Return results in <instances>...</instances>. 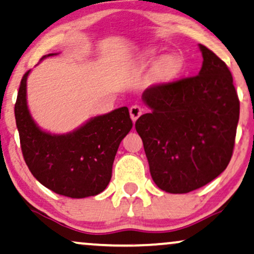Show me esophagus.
Wrapping results in <instances>:
<instances>
[{
    "mask_svg": "<svg viewBox=\"0 0 254 254\" xmlns=\"http://www.w3.org/2000/svg\"><path fill=\"white\" fill-rule=\"evenodd\" d=\"M142 111L143 110L138 107V105H132V107L130 108V117H131V120H132L133 123L138 120V118L142 116Z\"/></svg>",
    "mask_w": 254,
    "mask_h": 254,
    "instance_id": "obj_1",
    "label": "esophagus"
}]
</instances>
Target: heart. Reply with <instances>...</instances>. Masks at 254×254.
<instances>
[{"label": "heart", "instance_id": "obj_1", "mask_svg": "<svg viewBox=\"0 0 254 254\" xmlns=\"http://www.w3.org/2000/svg\"><path fill=\"white\" fill-rule=\"evenodd\" d=\"M157 59V51L149 50L144 54V62L145 63H155ZM183 69V62L178 56L169 55L163 56L157 62L153 64V68L151 70V79L156 84H166V83L172 82L173 79L181 73Z\"/></svg>", "mask_w": 254, "mask_h": 254}]
</instances>
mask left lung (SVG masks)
Listing matches in <instances>:
<instances>
[{"mask_svg": "<svg viewBox=\"0 0 254 254\" xmlns=\"http://www.w3.org/2000/svg\"><path fill=\"white\" fill-rule=\"evenodd\" d=\"M197 76L143 92L150 109L136 122L150 173L160 190L188 193L217 178L232 157L239 99L225 63L199 44Z\"/></svg>", "mask_w": 254, "mask_h": 254, "instance_id": "left-lung-1", "label": "left lung"}]
</instances>
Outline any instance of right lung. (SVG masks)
Returning <instances> with one entry per match:
<instances>
[{"label":"right lung","instance_id":"obj_1","mask_svg":"<svg viewBox=\"0 0 254 254\" xmlns=\"http://www.w3.org/2000/svg\"><path fill=\"white\" fill-rule=\"evenodd\" d=\"M57 55L49 54L46 57ZM22 77L15 104L25 164L49 190L70 198H85L103 192L111 179L112 164L122 139L132 127L129 109L122 107L90 118L71 132L55 134L42 130L27 103V78Z\"/></svg>","mask_w":254,"mask_h":254}]
</instances>
